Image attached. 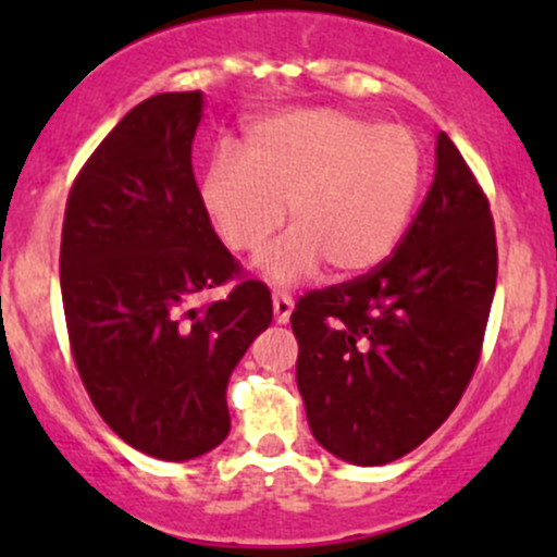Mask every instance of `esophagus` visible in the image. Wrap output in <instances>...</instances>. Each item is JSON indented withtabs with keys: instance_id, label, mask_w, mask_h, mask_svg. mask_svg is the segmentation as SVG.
<instances>
[{
	"instance_id": "esophagus-1",
	"label": "esophagus",
	"mask_w": 557,
	"mask_h": 557,
	"mask_svg": "<svg viewBox=\"0 0 557 557\" xmlns=\"http://www.w3.org/2000/svg\"><path fill=\"white\" fill-rule=\"evenodd\" d=\"M272 307H274V320H277V323H288L290 312H294V299H290V294H285V290H274Z\"/></svg>"
}]
</instances>
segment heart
<instances>
[{
	"instance_id": "obj_1",
	"label": "heart",
	"mask_w": 557,
	"mask_h": 557,
	"mask_svg": "<svg viewBox=\"0 0 557 557\" xmlns=\"http://www.w3.org/2000/svg\"><path fill=\"white\" fill-rule=\"evenodd\" d=\"M425 150L401 123H377L334 107L261 117L243 156L221 150L201 174L199 199L234 252H256L274 283H299L329 267L334 277L377 269L407 234L423 194Z\"/></svg>"
}]
</instances>
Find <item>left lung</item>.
Wrapping results in <instances>:
<instances>
[{"instance_id":"left-lung-1","label":"left lung","mask_w":557,"mask_h":557,"mask_svg":"<svg viewBox=\"0 0 557 557\" xmlns=\"http://www.w3.org/2000/svg\"><path fill=\"white\" fill-rule=\"evenodd\" d=\"M498 250L485 190L453 139L393 256L296 301V383L312 436L336 458L383 466L458 407L485 339Z\"/></svg>"}]
</instances>
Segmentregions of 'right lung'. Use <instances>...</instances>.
<instances>
[{"label": "right lung", "instance_id": "add662e5", "mask_svg": "<svg viewBox=\"0 0 557 557\" xmlns=\"http://www.w3.org/2000/svg\"><path fill=\"white\" fill-rule=\"evenodd\" d=\"M201 91L156 94L83 164L61 228V299L75 367L102 420L134 450L190 460L232 429L226 385L272 323V294L239 278L199 199L190 145Z\"/></svg>", "mask_w": 557, "mask_h": 557}]
</instances>
